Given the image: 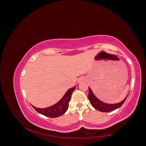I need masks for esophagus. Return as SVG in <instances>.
<instances>
[{
    "instance_id": "1",
    "label": "esophagus",
    "mask_w": 146,
    "mask_h": 146,
    "mask_svg": "<svg viewBox=\"0 0 146 146\" xmlns=\"http://www.w3.org/2000/svg\"><path fill=\"white\" fill-rule=\"evenodd\" d=\"M85 80V78H84V77H83V76L80 77V78H78V82L79 83V84H80V83H82V82H84Z\"/></svg>"
}]
</instances>
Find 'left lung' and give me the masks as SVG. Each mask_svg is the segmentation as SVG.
Returning <instances> with one entry per match:
<instances>
[{
	"label": "left lung",
	"mask_w": 146,
	"mask_h": 146,
	"mask_svg": "<svg viewBox=\"0 0 146 146\" xmlns=\"http://www.w3.org/2000/svg\"><path fill=\"white\" fill-rule=\"evenodd\" d=\"M88 88H89V92H88V99H89L90 104H92V106L95 108L96 110L99 111H101V112H110V111H113L114 110L118 109L119 108H120L123 105V104L124 103L125 100L127 99L128 97L127 96L122 101L118 102V103L108 104L101 101V100H99L95 95H94L92 90H91V88L90 87H88Z\"/></svg>",
	"instance_id": "8db88e82"
}]
</instances>
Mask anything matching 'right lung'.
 Returning a JSON list of instances; mask_svg holds the SVG:
<instances>
[{"label": "right lung", "mask_w": 146, "mask_h": 146, "mask_svg": "<svg viewBox=\"0 0 146 146\" xmlns=\"http://www.w3.org/2000/svg\"><path fill=\"white\" fill-rule=\"evenodd\" d=\"M75 89V87L71 88L67 90L63 97L61 100L50 107L45 108H38L32 106L33 108L37 112L41 115L45 116L50 117V118H57L64 114L68 109L69 106V102L71 97V94Z\"/></svg>", "instance_id": "add662e5"}]
</instances>
